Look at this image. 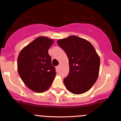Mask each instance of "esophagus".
<instances>
[{"label": "esophagus", "mask_w": 121, "mask_h": 121, "mask_svg": "<svg viewBox=\"0 0 121 121\" xmlns=\"http://www.w3.org/2000/svg\"><path fill=\"white\" fill-rule=\"evenodd\" d=\"M60 65H58V66H57V67H56V68H57V71H58L59 70V68H60Z\"/></svg>", "instance_id": "obj_1"}]
</instances>
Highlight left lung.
I'll return each mask as SVG.
<instances>
[{
    "label": "left lung",
    "mask_w": 121,
    "mask_h": 121,
    "mask_svg": "<svg viewBox=\"0 0 121 121\" xmlns=\"http://www.w3.org/2000/svg\"><path fill=\"white\" fill-rule=\"evenodd\" d=\"M58 46L67 54L69 71L64 79L67 89L74 94L88 91L99 75L100 58L94 47L87 40L76 36L60 39Z\"/></svg>",
    "instance_id": "1"
}]
</instances>
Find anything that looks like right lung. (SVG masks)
Returning a JSON list of instances; mask_svg holds the SVG:
<instances>
[{
	"instance_id": "1",
	"label": "right lung",
	"mask_w": 121,
	"mask_h": 121,
	"mask_svg": "<svg viewBox=\"0 0 121 121\" xmlns=\"http://www.w3.org/2000/svg\"><path fill=\"white\" fill-rule=\"evenodd\" d=\"M53 39L40 36L20 51L17 70L24 84L32 91L43 92L49 88L56 77L48 51Z\"/></svg>"
}]
</instances>
